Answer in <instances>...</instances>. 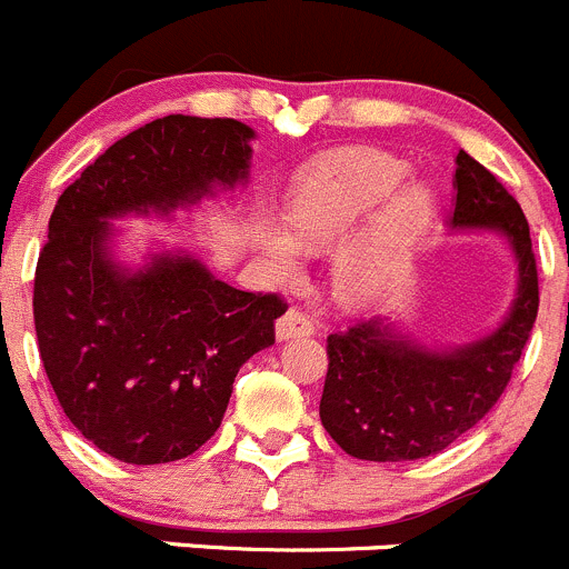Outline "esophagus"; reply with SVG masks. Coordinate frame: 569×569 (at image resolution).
I'll return each instance as SVG.
<instances>
[{"mask_svg":"<svg viewBox=\"0 0 569 569\" xmlns=\"http://www.w3.org/2000/svg\"><path fill=\"white\" fill-rule=\"evenodd\" d=\"M315 331V323L309 315L301 309H287L282 318L277 320V337L279 340H292V337H307Z\"/></svg>","mask_w":569,"mask_h":569,"instance_id":"34e87169","label":"esophagus"}]
</instances>
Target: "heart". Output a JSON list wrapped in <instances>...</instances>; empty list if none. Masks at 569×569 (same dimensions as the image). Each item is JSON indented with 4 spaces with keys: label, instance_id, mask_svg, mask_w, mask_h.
I'll return each instance as SVG.
<instances>
[{
    "label": "heart",
    "instance_id": "obj_1",
    "mask_svg": "<svg viewBox=\"0 0 569 569\" xmlns=\"http://www.w3.org/2000/svg\"><path fill=\"white\" fill-rule=\"evenodd\" d=\"M409 173V162L385 151H357L303 171L287 196V221L260 210L251 227L273 277L292 282L303 246L323 249L365 220L331 257V284L348 301L376 296L435 218V190L418 179L403 186Z\"/></svg>",
    "mask_w": 569,
    "mask_h": 569
}]
</instances>
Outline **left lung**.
Returning a JSON list of instances; mask_svg holds the SVG:
<instances>
[{
  "instance_id": "left-lung-1",
  "label": "left lung",
  "mask_w": 569,
  "mask_h": 569,
  "mask_svg": "<svg viewBox=\"0 0 569 569\" xmlns=\"http://www.w3.org/2000/svg\"><path fill=\"white\" fill-rule=\"evenodd\" d=\"M451 232H498L517 266L506 318L462 346H426L390 318L329 335L320 423L348 457L412 462L435 457L470 431L520 362L539 309L537 260L515 196L468 151L457 154Z\"/></svg>"
}]
</instances>
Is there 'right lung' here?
<instances>
[{
	"instance_id": "1",
	"label": "right lung",
	"mask_w": 569,
	"mask_h": 569,
	"mask_svg": "<svg viewBox=\"0 0 569 569\" xmlns=\"http://www.w3.org/2000/svg\"><path fill=\"white\" fill-rule=\"evenodd\" d=\"M254 129L166 116L116 140L63 190L38 257V351L66 418L107 457L166 465L221 426L238 370L273 346L279 296L221 282L188 251L116 257V218H173L249 182Z\"/></svg>"
}]
</instances>
